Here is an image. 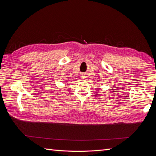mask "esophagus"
<instances>
[{"instance_id":"34e87169","label":"esophagus","mask_w":156,"mask_h":156,"mask_svg":"<svg viewBox=\"0 0 156 156\" xmlns=\"http://www.w3.org/2000/svg\"><path fill=\"white\" fill-rule=\"evenodd\" d=\"M81 78H82V79H83V80H87V76H84V75H83V76H82V77H81Z\"/></svg>"}]
</instances>
